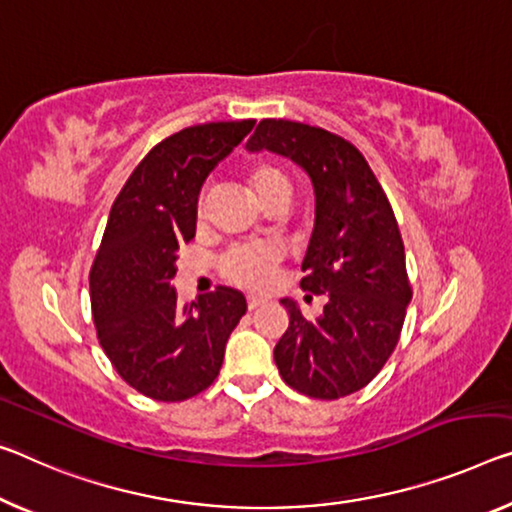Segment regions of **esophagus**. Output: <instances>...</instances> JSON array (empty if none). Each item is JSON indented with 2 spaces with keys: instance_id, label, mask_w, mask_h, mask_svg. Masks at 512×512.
<instances>
[{
  "instance_id": "1",
  "label": "esophagus",
  "mask_w": 512,
  "mask_h": 512,
  "mask_svg": "<svg viewBox=\"0 0 512 512\" xmlns=\"http://www.w3.org/2000/svg\"><path fill=\"white\" fill-rule=\"evenodd\" d=\"M263 304H265V300H261V297H254V295H249V297H247V309H249V311L261 309Z\"/></svg>"
}]
</instances>
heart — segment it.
<instances>
[{"instance_id":"heart-1","label":"heart","mask_w":512,"mask_h":512,"mask_svg":"<svg viewBox=\"0 0 512 512\" xmlns=\"http://www.w3.org/2000/svg\"><path fill=\"white\" fill-rule=\"evenodd\" d=\"M247 183L261 203L277 192L290 194V183L283 176V171L267 162L251 164L247 169ZM279 261L281 254L270 245H245L226 251L219 270H222L224 279H229L235 286L265 290L274 279Z\"/></svg>"}]
</instances>
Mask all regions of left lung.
<instances>
[{"label": "left lung", "instance_id": "1", "mask_svg": "<svg viewBox=\"0 0 512 512\" xmlns=\"http://www.w3.org/2000/svg\"><path fill=\"white\" fill-rule=\"evenodd\" d=\"M247 151L293 160L316 194L302 288L327 302L320 318L306 320L297 302L281 300L290 325L274 348L279 373L304 396H350L387 364L412 300L387 194L350 141L313 125L265 119Z\"/></svg>", "mask_w": 512, "mask_h": 512}]
</instances>
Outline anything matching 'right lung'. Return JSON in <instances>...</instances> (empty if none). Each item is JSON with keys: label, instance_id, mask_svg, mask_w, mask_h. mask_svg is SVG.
<instances>
[{"label": "right lung", "instance_id": "obj_1", "mask_svg": "<svg viewBox=\"0 0 512 512\" xmlns=\"http://www.w3.org/2000/svg\"><path fill=\"white\" fill-rule=\"evenodd\" d=\"M254 123H203L160 141L109 212L89 277L93 322L116 373L153 400L208 389L247 311L245 295L229 286L180 309L174 277L178 249L194 238L203 183Z\"/></svg>", "mask_w": 512, "mask_h": 512}]
</instances>
